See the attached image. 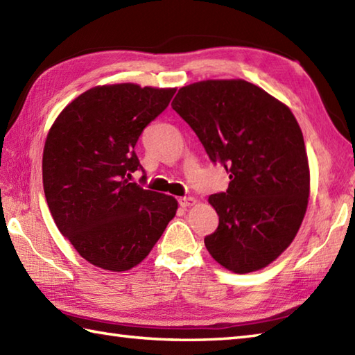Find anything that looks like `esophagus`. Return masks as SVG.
I'll return each instance as SVG.
<instances>
[{
	"mask_svg": "<svg viewBox=\"0 0 355 355\" xmlns=\"http://www.w3.org/2000/svg\"><path fill=\"white\" fill-rule=\"evenodd\" d=\"M178 202L182 207H191L193 205H197V200H195L193 197H182L178 200Z\"/></svg>",
	"mask_w": 355,
	"mask_h": 355,
	"instance_id": "1",
	"label": "esophagus"
}]
</instances>
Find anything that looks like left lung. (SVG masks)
I'll return each mask as SVG.
<instances>
[{
    "mask_svg": "<svg viewBox=\"0 0 355 355\" xmlns=\"http://www.w3.org/2000/svg\"><path fill=\"white\" fill-rule=\"evenodd\" d=\"M172 108L230 178L227 191L209 197L220 216L218 229L205 238L210 256L238 275L267 267L297 235L310 197V166L296 117L243 79L186 85Z\"/></svg>",
    "mask_w": 355,
    "mask_h": 355,
    "instance_id": "left-lung-1",
    "label": "left lung"
}]
</instances>
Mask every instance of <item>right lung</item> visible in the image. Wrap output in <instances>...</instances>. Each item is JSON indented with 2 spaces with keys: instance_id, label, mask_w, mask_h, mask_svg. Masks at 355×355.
Segmentation results:
<instances>
[{
  "instance_id": "obj_1",
  "label": "right lung",
  "mask_w": 355,
  "mask_h": 355,
  "mask_svg": "<svg viewBox=\"0 0 355 355\" xmlns=\"http://www.w3.org/2000/svg\"><path fill=\"white\" fill-rule=\"evenodd\" d=\"M177 88L97 85L51 125L42 184L59 232L93 266L126 271L146 258L177 214L171 195L130 183L141 169L135 143Z\"/></svg>"
}]
</instances>
